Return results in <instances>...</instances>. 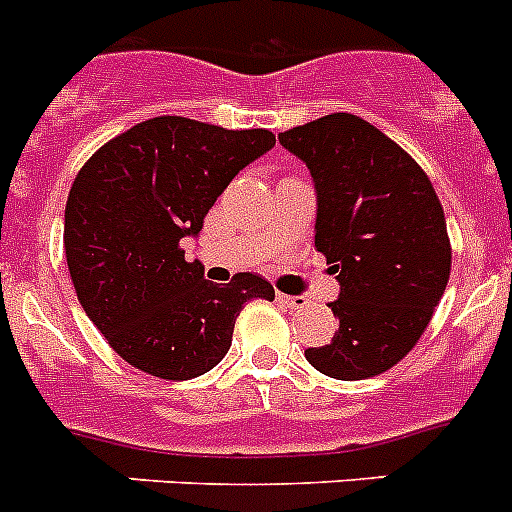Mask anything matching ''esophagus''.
Wrapping results in <instances>:
<instances>
[{"instance_id":"1","label":"esophagus","mask_w":512,"mask_h":512,"mask_svg":"<svg viewBox=\"0 0 512 512\" xmlns=\"http://www.w3.org/2000/svg\"><path fill=\"white\" fill-rule=\"evenodd\" d=\"M275 301H278V304L281 306H286V309H304L306 304H309V301L304 299V296H288V293H275Z\"/></svg>"}]
</instances>
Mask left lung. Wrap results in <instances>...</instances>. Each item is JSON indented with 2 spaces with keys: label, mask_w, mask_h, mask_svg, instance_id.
Segmentation results:
<instances>
[{
  "label": "left lung",
  "mask_w": 512,
  "mask_h": 512,
  "mask_svg": "<svg viewBox=\"0 0 512 512\" xmlns=\"http://www.w3.org/2000/svg\"><path fill=\"white\" fill-rule=\"evenodd\" d=\"M278 139L314 177V244L340 283L337 335L306 361L340 381L379 376L415 348L448 286L441 201L420 164L358 115H324Z\"/></svg>",
  "instance_id": "8db88e82"
}]
</instances>
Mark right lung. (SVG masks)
I'll return each mask as SVG.
<instances>
[{"mask_svg":"<svg viewBox=\"0 0 512 512\" xmlns=\"http://www.w3.org/2000/svg\"><path fill=\"white\" fill-rule=\"evenodd\" d=\"M275 146L265 128L229 131L180 115L136 123L92 154L69 190L64 250L77 299L139 371L185 381L226 355L239 311L275 299L265 278H203L182 239L242 167Z\"/></svg>","mask_w":512,"mask_h":512,"instance_id":"obj_1","label":"right lung"}]
</instances>
